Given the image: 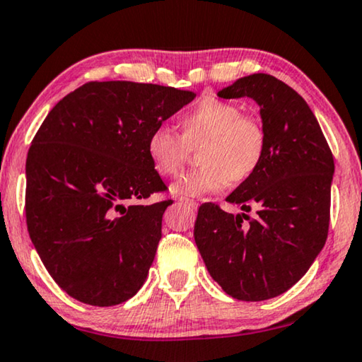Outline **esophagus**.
I'll return each instance as SVG.
<instances>
[{
  "label": "esophagus",
  "mask_w": 362,
  "mask_h": 362,
  "mask_svg": "<svg viewBox=\"0 0 362 362\" xmlns=\"http://www.w3.org/2000/svg\"><path fill=\"white\" fill-rule=\"evenodd\" d=\"M179 202H180L182 204H187V206H190V208H193V209H195V208L198 206L197 202H193V199H188V198H183V197L179 198Z\"/></svg>",
  "instance_id": "1"
}]
</instances>
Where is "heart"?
I'll return each mask as SVG.
<instances>
[{
  "label": "heart",
  "instance_id": "b5f03b06",
  "mask_svg": "<svg viewBox=\"0 0 362 362\" xmlns=\"http://www.w3.org/2000/svg\"><path fill=\"white\" fill-rule=\"evenodd\" d=\"M182 136L165 127L149 133L146 151L151 164L163 177L179 174L188 156V148L203 143L198 153V170L175 183L174 193L203 197L240 183L255 174L265 156L267 138L260 123L242 115L230 102L214 97L197 102L180 117Z\"/></svg>",
  "mask_w": 362,
  "mask_h": 362
}]
</instances>
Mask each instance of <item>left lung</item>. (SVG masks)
I'll return each mask as SVG.
<instances>
[{"mask_svg": "<svg viewBox=\"0 0 362 362\" xmlns=\"http://www.w3.org/2000/svg\"><path fill=\"white\" fill-rule=\"evenodd\" d=\"M250 97L260 107L265 156L255 174L226 202L230 214L204 203L195 221V242L209 274L239 300L283 294L307 273L325 245L335 163L307 102L265 73L237 79L218 93ZM253 207L256 216L245 213Z\"/></svg>", "mask_w": 362, "mask_h": 362, "instance_id": "8db88e82", "label": "left lung"}]
</instances>
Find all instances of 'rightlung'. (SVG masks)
Here are the masks:
<instances>
[{
	"mask_svg": "<svg viewBox=\"0 0 362 362\" xmlns=\"http://www.w3.org/2000/svg\"><path fill=\"white\" fill-rule=\"evenodd\" d=\"M195 95L133 81L88 83L43 120L25 160L27 229L71 298L117 305L146 281L172 199L129 202L165 190L148 136Z\"/></svg>",
	"mask_w": 362,
	"mask_h": 362,
	"instance_id": "obj_1",
	"label": "right lung"
}]
</instances>
